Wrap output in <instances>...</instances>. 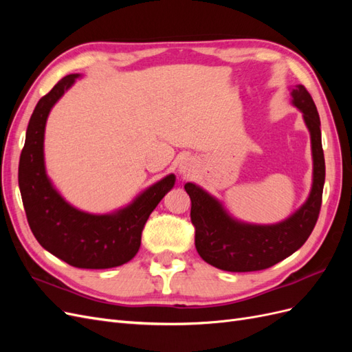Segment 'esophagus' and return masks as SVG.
I'll list each match as a JSON object with an SVG mask.
<instances>
[{
  "instance_id": "34e87169",
  "label": "esophagus",
  "mask_w": 352,
  "mask_h": 352,
  "mask_svg": "<svg viewBox=\"0 0 352 352\" xmlns=\"http://www.w3.org/2000/svg\"><path fill=\"white\" fill-rule=\"evenodd\" d=\"M194 172H195V163L192 158H185L179 163V175L186 177V176L194 175Z\"/></svg>"
}]
</instances>
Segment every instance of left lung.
Here are the masks:
<instances>
[{"label": "left lung", "mask_w": 352, "mask_h": 352, "mask_svg": "<svg viewBox=\"0 0 352 352\" xmlns=\"http://www.w3.org/2000/svg\"><path fill=\"white\" fill-rule=\"evenodd\" d=\"M292 104L302 113L311 136L313 185L307 201L291 217L276 225H250L233 219L204 189L188 182L190 221L195 226V247L206 263L226 272L269 269L300 250L316 226L324 185V154L320 117L304 85L291 92Z\"/></svg>", "instance_id": "8db88e82"}]
</instances>
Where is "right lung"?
Here are the masks:
<instances>
[{"mask_svg": "<svg viewBox=\"0 0 352 352\" xmlns=\"http://www.w3.org/2000/svg\"><path fill=\"white\" fill-rule=\"evenodd\" d=\"M79 76H65L38 101L20 154L19 186L30 230L42 247L73 267L111 269L135 257L148 217L173 188L176 176L167 175L110 214L80 211L57 192L45 170V124L51 109Z\"/></svg>", "mask_w": 352, "mask_h": 352, "instance_id": "add662e5", "label": "right lung"}]
</instances>
